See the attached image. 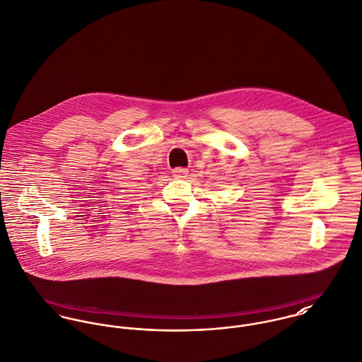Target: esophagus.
<instances>
[{
  "instance_id": "1",
  "label": "esophagus",
  "mask_w": 362,
  "mask_h": 362,
  "mask_svg": "<svg viewBox=\"0 0 362 362\" xmlns=\"http://www.w3.org/2000/svg\"><path fill=\"white\" fill-rule=\"evenodd\" d=\"M173 174H174L175 178H185L187 174H188V168H184V167L173 168Z\"/></svg>"
}]
</instances>
